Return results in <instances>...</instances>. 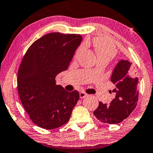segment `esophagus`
<instances>
[{
    "mask_svg": "<svg viewBox=\"0 0 153 153\" xmlns=\"http://www.w3.org/2000/svg\"><path fill=\"white\" fill-rule=\"evenodd\" d=\"M88 94H86L85 93H84V92H80V98H84V97H85L86 96H87Z\"/></svg>",
    "mask_w": 153,
    "mask_h": 153,
    "instance_id": "1",
    "label": "esophagus"
}]
</instances>
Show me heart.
Listing matches in <instances>:
<instances>
[{
    "mask_svg": "<svg viewBox=\"0 0 153 153\" xmlns=\"http://www.w3.org/2000/svg\"><path fill=\"white\" fill-rule=\"evenodd\" d=\"M94 46L98 59H107L110 61L116 55V49L113 44L109 40L97 39L94 41ZM85 47V44H82L77 50L76 55L80 54L83 51Z\"/></svg>",
    "mask_w": 153,
    "mask_h": 153,
    "instance_id": "b5f03b06",
    "label": "heart"
}]
</instances>
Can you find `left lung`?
Segmentation results:
<instances>
[{"label":"left lung","instance_id":"1","mask_svg":"<svg viewBox=\"0 0 153 153\" xmlns=\"http://www.w3.org/2000/svg\"><path fill=\"white\" fill-rule=\"evenodd\" d=\"M131 62L122 59L115 65L110 80L115 85V97L110 104L99 102L93 112L100 122L117 124L127 118L133 111L138 101V78L135 77Z\"/></svg>","mask_w":153,"mask_h":153}]
</instances>
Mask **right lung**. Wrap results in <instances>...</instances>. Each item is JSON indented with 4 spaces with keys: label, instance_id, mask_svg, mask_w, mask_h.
Wrapping results in <instances>:
<instances>
[{
    "label": "right lung",
    "instance_id": "obj_1",
    "mask_svg": "<svg viewBox=\"0 0 153 153\" xmlns=\"http://www.w3.org/2000/svg\"><path fill=\"white\" fill-rule=\"evenodd\" d=\"M78 34L51 33L29 47L18 73V91L31 120L46 130L63 126L71 117L80 95L56 85V75L68 68L80 45Z\"/></svg>",
    "mask_w": 153,
    "mask_h": 153
}]
</instances>
